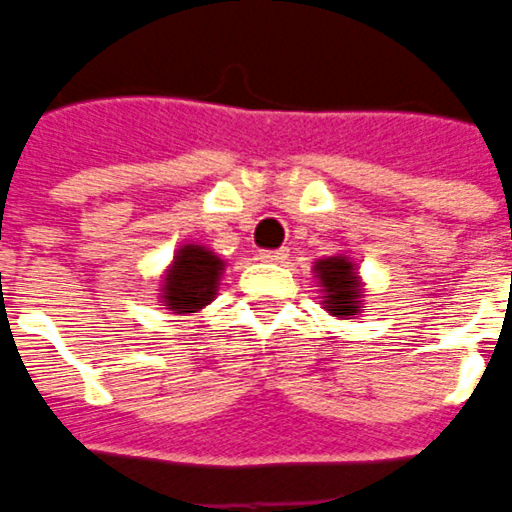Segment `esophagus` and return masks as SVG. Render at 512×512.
Returning a JSON list of instances; mask_svg holds the SVG:
<instances>
[{
    "mask_svg": "<svg viewBox=\"0 0 512 512\" xmlns=\"http://www.w3.org/2000/svg\"><path fill=\"white\" fill-rule=\"evenodd\" d=\"M286 256H289V251H286V248H281V251H261L259 253L261 261H283Z\"/></svg>",
    "mask_w": 512,
    "mask_h": 512,
    "instance_id": "esophagus-1",
    "label": "esophagus"
}]
</instances>
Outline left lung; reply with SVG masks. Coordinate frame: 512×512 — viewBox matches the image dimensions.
<instances>
[{
    "instance_id": "8db88e82",
    "label": "left lung",
    "mask_w": 512,
    "mask_h": 512,
    "mask_svg": "<svg viewBox=\"0 0 512 512\" xmlns=\"http://www.w3.org/2000/svg\"><path fill=\"white\" fill-rule=\"evenodd\" d=\"M316 278L324 292V308L333 316H357L363 308V286L346 256L316 261Z\"/></svg>"
}]
</instances>
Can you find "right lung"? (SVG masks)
<instances>
[{"mask_svg":"<svg viewBox=\"0 0 512 512\" xmlns=\"http://www.w3.org/2000/svg\"><path fill=\"white\" fill-rule=\"evenodd\" d=\"M223 259L204 245H182L160 283V300L174 313H196L218 292Z\"/></svg>","mask_w":512,"mask_h":512,"instance_id":"1","label":"right lung"}]
</instances>
